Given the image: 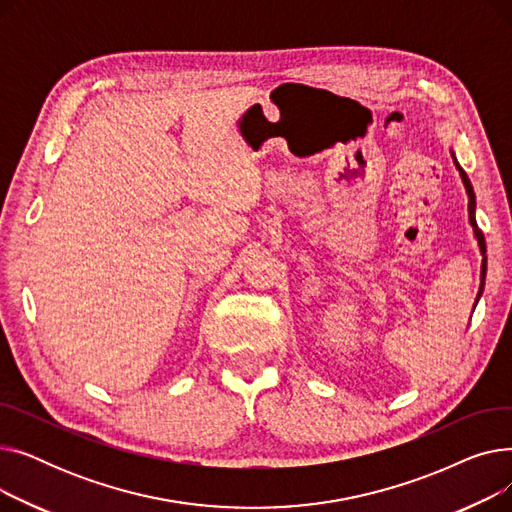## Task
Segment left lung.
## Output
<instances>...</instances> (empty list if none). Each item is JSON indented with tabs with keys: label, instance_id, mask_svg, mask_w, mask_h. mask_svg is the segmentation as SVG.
<instances>
[{
	"label": "left lung",
	"instance_id": "1",
	"mask_svg": "<svg viewBox=\"0 0 512 512\" xmlns=\"http://www.w3.org/2000/svg\"><path fill=\"white\" fill-rule=\"evenodd\" d=\"M452 159H454L456 170H459V174H461V178H463L465 191H467V195H469V222H471V226H473V232H475V238H477L479 251H481V255H483V259H481V284H479V292H477V299H475V305H477V301H479V297H481V292H483V286H486V267H488V259H486V240H483V234H481V230L477 228V222H475V193H473L471 180H469V176L465 174V170L461 168L459 161H456L454 153H452Z\"/></svg>",
	"mask_w": 512,
	"mask_h": 512
}]
</instances>
